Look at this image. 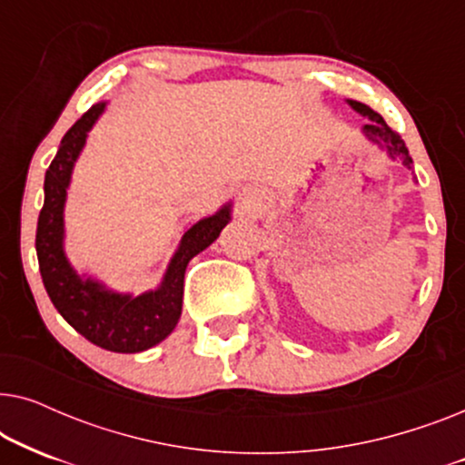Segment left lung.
I'll use <instances>...</instances> for the list:
<instances>
[{
	"instance_id": "8db88e82",
	"label": "left lung",
	"mask_w": 465,
	"mask_h": 465,
	"mask_svg": "<svg viewBox=\"0 0 465 465\" xmlns=\"http://www.w3.org/2000/svg\"><path fill=\"white\" fill-rule=\"evenodd\" d=\"M347 104L351 105L355 112L361 114V116L368 118V123L361 126V133H364L372 143H377L381 150H385L393 161H400L406 169H412V158L409 154V148H406L404 139L400 137L391 126H387L383 116L371 110L366 104H360V101L347 99Z\"/></svg>"
}]
</instances>
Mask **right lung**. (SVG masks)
<instances>
[{
    "instance_id": "1",
    "label": "right lung",
    "mask_w": 465,
    "mask_h": 465,
    "mask_svg": "<svg viewBox=\"0 0 465 465\" xmlns=\"http://www.w3.org/2000/svg\"><path fill=\"white\" fill-rule=\"evenodd\" d=\"M105 110L97 104L61 139L59 152L44 177V207L37 218L35 252L44 288L56 311L75 332L114 353H139L173 332L182 315L183 275L196 253L207 250L231 222V203L222 205L183 232L156 290L133 296L107 290L93 277H82L65 256V201L74 164L84 148L88 131Z\"/></svg>"
}]
</instances>
